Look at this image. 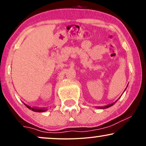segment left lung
Listing matches in <instances>:
<instances>
[{"label":"left lung","mask_w":146,"mask_h":146,"mask_svg":"<svg viewBox=\"0 0 146 146\" xmlns=\"http://www.w3.org/2000/svg\"><path fill=\"white\" fill-rule=\"evenodd\" d=\"M113 104H114V103L111 104H109V105H108V106H103V107H98V108H100V109H106V108H109V107L111 106H113Z\"/></svg>","instance_id":"8db88e82"}]
</instances>
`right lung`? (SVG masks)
Wrapping results in <instances>:
<instances>
[{
  "label": "right lung",
  "mask_w": 146,
  "mask_h": 146,
  "mask_svg": "<svg viewBox=\"0 0 146 146\" xmlns=\"http://www.w3.org/2000/svg\"><path fill=\"white\" fill-rule=\"evenodd\" d=\"M25 106L29 109L31 110H33L34 111H36V112H44V111H46L47 110V109H46V108H31V106H28L27 104H25Z\"/></svg>",
  "instance_id": "right-lung-1"
}]
</instances>
